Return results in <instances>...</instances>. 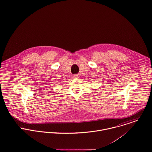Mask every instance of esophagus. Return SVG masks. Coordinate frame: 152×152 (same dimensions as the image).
<instances>
[{"mask_svg": "<svg viewBox=\"0 0 152 152\" xmlns=\"http://www.w3.org/2000/svg\"><path fill=\"white\" fill-rule=\"evenodd\" d=\"M78 77H79V75H74L73 76V79H77Z\"/></svg>", "mask_w": 152, "mask_h": 152, "instance_id": "obj_1", "label": "esophagus"}]
</instances>
